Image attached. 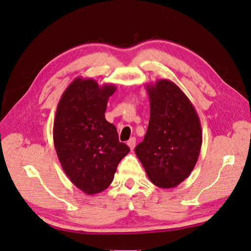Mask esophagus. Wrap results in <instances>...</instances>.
I'll return each instance as SVG.
<instances>
[{
	"mask_svg": "<svg viewBox=\"0 0 251 251\" xmlns=\"http://www.w3.org/2000/svg\"><path fill=\"white\" fill-rule=\"evenodd\" d=\"M135 144H136V141H135L134 137H131V139L127 142V145L129 146V148H130V150H133V149H134Z\"/></svg>",
	"mask_w": 251,
	"mask_h": 251,
	"instance_id": "obj_1",
	"label": "esophagus"
}]
</instances>
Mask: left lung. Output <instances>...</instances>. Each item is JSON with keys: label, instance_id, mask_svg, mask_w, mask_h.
<instances>
[{"label": "left lung", "instance_id": "8db88e82", "mask_svg": "<svg viewBox=\"0 0 251 251\" xmlns=\"http://www.w3.org/2000/svg\"><path fill=\"white\" fill-rule=\"evenodd\" d=\"M150 120L144 141L134 151L153 184L175 188L188 178L201 149L202 130L194 105L174 82L146 84Z\"/></svg>", "mask_w": 251, "mask_h": 251}]
</instances>
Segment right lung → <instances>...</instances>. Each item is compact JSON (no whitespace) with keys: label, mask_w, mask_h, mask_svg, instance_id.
Instances as JSON below:
<instances>
[{"label":"right lung","mask_w":251,"mask_h":251,"mask_svg":"<svg viewBox=\"0 0 251 251\" xmlns=\"http://www.w3.org/2000/svg\"><path fill=\"white\" fill-rule=\"evenodd\" d=\"M117 87L78 77L67 87L54 119L53 140L62 170L87 195L106 190L119 163L130 151L119 142L117 128L105 119Z\"/></svg>","instance_id":"right-lung-1"}]
</instances>
